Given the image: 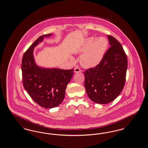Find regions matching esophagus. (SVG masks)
I'll use <instances>...</instances> for the list:
<instances>
[{"label": "esophagus", "instance_id": "34e87169", "mask_svg": "<svg viewBox=\"0 0 148 148\" xmlns=\"http://www.w3.org/2000/svg\"><path fill=\"white\" fill-rule=\"evenodd\" d=\"M81 71H82V70L78 67H76V68H74V72L75 73H79V72H81Z\"/></svg>", "mask_w": 148, "mask_h": 148}]
</instances>
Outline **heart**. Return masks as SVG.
Segmentation results:
<instances>
[{
  "label": "heart",
  "mask_w": 148,
  "mask_h": 148,
  "mask_svg": "<svg viewBox=\"0 0 148 148\" xmlns=\"http://www.w3.org/2000/svg\"><path fill=\"white\" fill-rule=\"evenodd\" d=\"M108 42L106 38L101 36L95 39L90 37L86 39L83 45L77 50L83 53L80 57L82 65L88 68H95L100 64L106 52Z\"/></svg>",
  "instance_id": "heart-1"
}]
</instances>
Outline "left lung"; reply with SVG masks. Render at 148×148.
Wrapping results in <instances>:
<instances>
[{"label": "left lung", "instance_id": "obj_1", "mask_svg": "<svg viewBox=\"0 0 148 148\" xmlns=\"http://www.w3.org/2000/svg\"><path fill=\"white\" fill-rule=\"evenodd\" d=\"M109 48L100 64L84 72L85 88L89 99L95 103L106 104L116 99L124 88L127 58L122 45L107 35Z\"/></svg>", "mask_w": 148, "mask_h": 148}]
</instances>
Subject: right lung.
Instances as JSON below:
<instances>
[{
  "instance_id": "right-lung-1",
  "label": "right lung",
  "mask_w": 148,
  "mask_h": 148,
  "mask_svg": "<svg viewBox=\"0 0 148 148\" xmlns=\"http://www.w3.org/2000/svg\"><path fill=\"white\" fill-rule=\"evenodd\" d=\"M51 34L39 37L25 52L21 70L24 88L39 106L51 108L59 106L64 100L66 86L74 69L44 68L36 64L33 56L34 47Z\"/></svg>"
}]
</instances>
